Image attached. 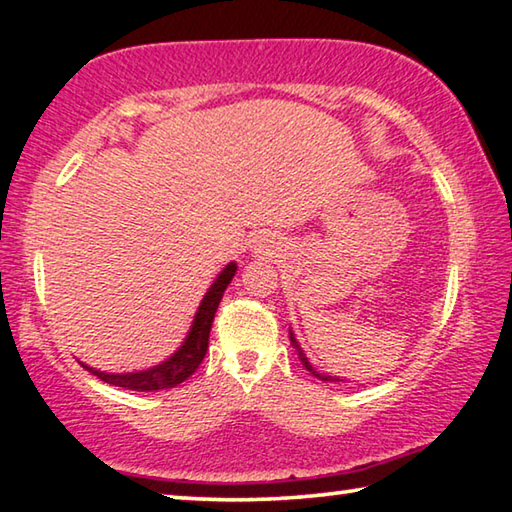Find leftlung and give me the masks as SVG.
Here are the masks:
<instances>
[{"label":"left lung","mask_w":512,"mask_h":512,"mask_svg":"<svg viewBox=\"0 0 512 512\" xmlns=\"http://www.w3.org/2000/svg\"><path fill=\"white\" fill-rule=\"evenodd\" d=\"M291 345H293V348L298 350V357H300V361H302V366H305V368L311 372V375L318 377V379H323V381H336L334 377H329V375H318V372L309 366V361H307V357H305V352H302V348L298 345V341H296V336H293V332H291Z\"/></svg>","instance_id":"1"}]
</instances>
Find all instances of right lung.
Returning a JSON list of instances; mask_svg holds the SVG:
<instances>
[{
    "mask_svg": "<svg viewBox=\"0 0 512 512\" xmlns=\"http://www.w3.org/2000/svg\"><path fill=\"white\" fill-rule=\"evenodd\" d=\"M235 271H237V264L232 262L223 268L221 275L216 277V282L210 287V291L205 293L201 307L196 311L192 332H189L185 343L180 345V350L173 354L171 359L160 363V366L142 370V372H128V375H110V372L92 370L88 366H83V363L81 366L85 370H90L92 375H97L101 381H106V384L128 388V391L149 393V391H162V388H173L183 384L187 377L194 375L196 368L201 366V361L205 359L216 307H219V302L223 298V291L228 289L230 280L235 277Z\"/></svg>",
    "mask_w": 512,
    "mask_h": 512,
    "instance_id": "obj_1",
    "label": "right lung"
}]
</instances>
